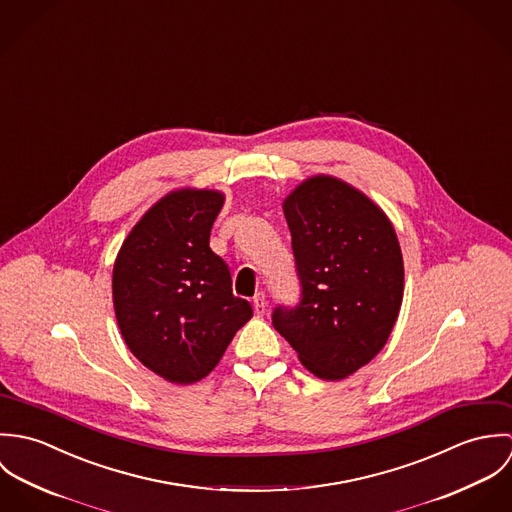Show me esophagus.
<instances>
[{
	"label": "esophagus",
	"mask_w": 512,
	"mask_h": 512,
	"mask_svg": "<svg viewBox=\"0 0 512 512\" xmlns=\"http://www.w3.org/2000/svg\"><path fill=\"white\" fill-rule=\"evenodd\" d=\"M252 305H254V313H256V315H264V313H266V295H264V293L254 295Z\"/></svg>",
	"instance_id": "34e87169"
}]
</instances>
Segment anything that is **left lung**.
I'll list each match as a JSON object with an SVG mask.
<instances>
[{"label": "left lung", "mask_w": 512, "mask_h": 512, "mask_svg": "<svg viewBox=\"0 0 512 512\" xmlns=\"http://www.w3.org/2000/svg\"><path fill=\"white\" fill-rule=\"evenodd\" d=\"M292 234L297 305L272 311L276 331L323 380L370 363L396 323L404 264L386 215L351 185L317 175L284 201Z\"/></svg>", "instance_id": "8db88e82"}]
</instances>
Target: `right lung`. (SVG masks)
I'll return each mask as SVG.
<instances>
[{"label": "right lung", "instance_id": "right-lung-1", "mask_svg": "<svg viewBox=\"0 0 512 512\" xmlns=\"http://www.w3.org/2000/svg\"><path fill=\"white\" fill-rule=\"evenodd\" d=\"M222 203L219 191L169 193L132 228L114 264V309L128 349L175 384L205 378L252 317L209 246Z\"/></svg>", "mask_w": 512, "mask_h": 512}]
</instances>
